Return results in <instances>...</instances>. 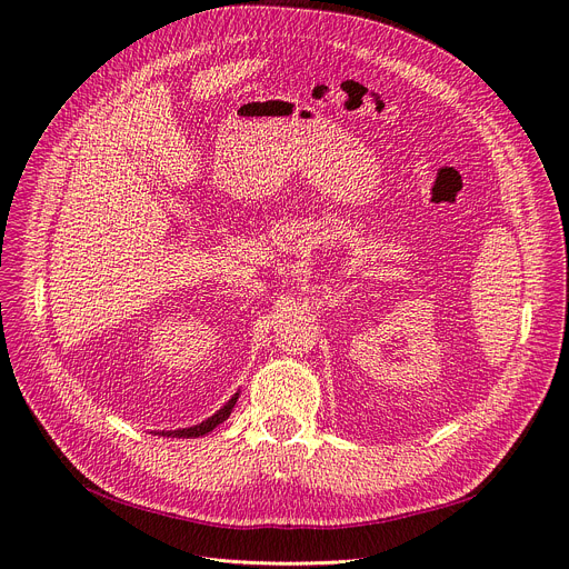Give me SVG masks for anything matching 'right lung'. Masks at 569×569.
Instances as JSON below:
<instances>
[{
    "mask_svg": "<svg viewBox=\"0 0 569 569\" xmlns=\"http://www.w3.org/2000/svg\"><path fill=\"white\" fill-rule=\"evenodd\" d=\"M236 402H238V393L226 402L214 416H210L208 421H203V423H199V426H194V428H184V430H173V432H162V435H167V437H178V439H187V437H201V435H208L210 430H214L219 423H223L226 419H229L231 416V411H233V407H236Z\"/></svg>",
    "mask_w": 569,
    "mask_h": 569,
    "instance_id": "obj_1",
    "label": "right lung"
}]
</instances>
